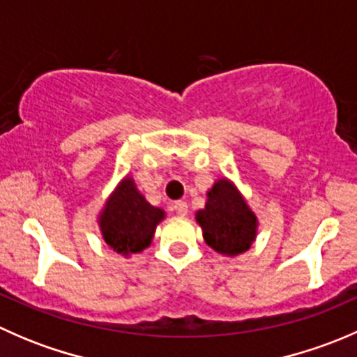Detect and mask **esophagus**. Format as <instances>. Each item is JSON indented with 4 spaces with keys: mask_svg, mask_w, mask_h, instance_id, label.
<instances>
[{
    "mask_svg": "<svg viewBox=\"0 0 357 357\" xmlns=\"http://www.w3.org/2000/svg\"><path fill=\"white\" fill-rule=\"evenodd\" d=\"M174 211H176V214L186 215L188 214V204H186L185 200H178L174 204Z\"/></svg>",
    "mask_w": 357,
    "mask_h": 357,
    "instance_id": "1",
    "label": "esophagus"
}]
</instances>
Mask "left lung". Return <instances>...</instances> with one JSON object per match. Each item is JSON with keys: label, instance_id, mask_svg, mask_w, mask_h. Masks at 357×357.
<instances>
[{"label": "left lung", "instance_id": "8db88e82", "mask_svg": "<svg viewBox=\"0 0 357 357\" xmlns=\"http://www.w3.org/2000/svg\"><path fill=\"white\" fill-rule=\"evenodd\" d=\"M195 218L205 243L219 254L238 255L255 240L257 218L228 179L214 183L207 193L205 208L197 212Z\"/></svg>", "mask_w": 357, "mask_h": 357}]
</instances>
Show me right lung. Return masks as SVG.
<instances>
[{
    "label": "right lung",
    "mask_w": 357,
    "mask_h": 357,
    "mask_svg": "<svg viewBox=\"0 0 357 357\" xmlns=\"http://www.w3.org/2000/svg\"><path fill=\"white\" fill-rule=\"evenodd\" d=\"M164 219V211L153 207L136 190L135 181L126 178L107 202L100 228L107 245L117 254H136L152 243L158 222Z\"/></svg>",
    "instance_id": "1"
}]
</instances>
